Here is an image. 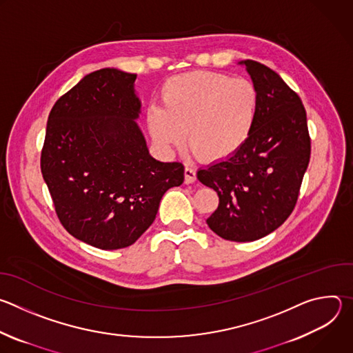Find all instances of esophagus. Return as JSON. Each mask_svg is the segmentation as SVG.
Here are the masks:
<instances>
[{"label": "esophagus", "instance_id": "1", "mask_svg": "<svg viewBox=\"0 0 353 353\" xmlns=\"http://www.w3.org/2000/svg\"><path fill=\"white\" fill-rule=\"evenodd\" d=\"M195 179H196L195 170L192 168H190V166H185V169H184V181L187 184H191V183L195 181Z\"/></svg>", "mask_w": 353, "mask_h": 353}]
</instances>
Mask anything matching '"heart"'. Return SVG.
Returning <instances> with one entry per match:
<instances>
[{
  "mask_svg": "<svg viewBox=\"0 0 353 353\" xmlns=\"http://www.w3.org/2000/svg\"><path fill=\"white\" fill-rule=\"evenodd\" d=\"M161 106L146 110V125L166 152L185 141L208 162L229 159L253 134L260 93L245 78L191 71L169 78L161 88Z\"/></svg>",
  "mask_w": 353,
  "mask_h": 353,
  "instance_id": "1",
  "label": "heart"
}]
</instances>
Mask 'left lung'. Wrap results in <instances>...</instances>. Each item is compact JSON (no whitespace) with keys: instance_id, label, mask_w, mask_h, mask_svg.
Masks as SVG:
<instances>
[{"instance_id":"8db88e82","label":"left lung","mask_w":353,"mask_h":353,"mask_svg":"<svg viewBox=\"0 0 353 353\" xmlns=\"http://www.w3.org/2000/svg\"><path fill=\"white\" fill-rule=\"evenodd\" d=\"M260 93L257 121L245 145L229 159L196 172L219 196L207 219L218 236L253 241L278 229L292 214L310 161L306 110L299 94L267 65L244 60Z\"/></svg>"}]
</instances>
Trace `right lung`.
Instances as JSON below:
<instances>
[{"label": "right lung", "mask_w": 353, "mask_h": 353, "mask_svg": "<svg viewBox=\"0 0 353 353\" xmlns=\"http://www.w3.org/2000/svg\"><path fill=\"white\" fill-rule=\"evenodd\" d=\"M135 79L116 68L83 77L50 112L41 149V174L61 225L102 250L135 243L163 194L184 181L180 162L149 155L135 123Z\"/></svg>", "instance_id": "obj_1"}]
</instances>
